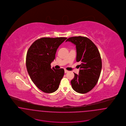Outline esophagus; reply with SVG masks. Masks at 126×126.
Masks as SVG:
<instances>
[{
  "instance_id": "1",
  "label": "esophagus",
  "mask_w": 126,
  "mask_h": 126,
  "mask_svg": "<svg viewBox=\"0 0 126 126\" xmlns=\"http://www.w3.org/2000/svg\"><path fill=\"white\" fill-rule=\"evenodd\" d=\"M67 72H68V71H67V70H65V73H67Z\"/></svg>"
}]
</instances>
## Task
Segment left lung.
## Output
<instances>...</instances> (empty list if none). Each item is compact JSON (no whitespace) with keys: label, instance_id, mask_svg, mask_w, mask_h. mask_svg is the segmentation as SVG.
<instances>
[{"label":"left lung","instance_id":"left-lung-1","mask_svg":"<svg viewBox=\"0 0 126 126\" xmlns=\"http://www.w3.org/2000/svg\"><path fill=\"white\" fill-rule=\"evenodd\" d=\"M66 42L76 45L77 62H80L79 74L74 73L71 81L72 88L78 93L85 94L96 85L102 70V60L96 45L89 39L82 36L72 37Z\"/></svg>","mask_w":126,"mask_h":126}]
</instances>
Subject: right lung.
Instances as JSON below:
<instances>
[{
	"instance_id": "right-lung-1",
	"label": "right lung",
	"mask_w": 126,
	"mask_h": 126,
	"mask_svg": "<svg viewBox=\"0 0 126 126\" xmlns=\"http://www.w3.org/2000/svg\"><path fill=\"white\" fill-rule=\"evenodd\" d=\"M67 38L65 37L42 38L33 42L29 48L26 65L30 78L36 86L46 93L58 90L64 75L63 68H51L60 45Z\"/></svg>"
}]
</instances>
